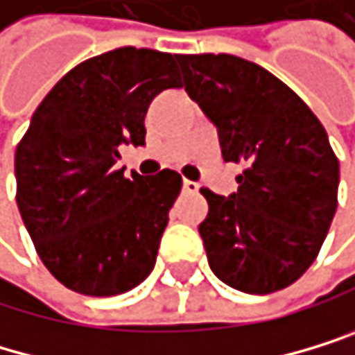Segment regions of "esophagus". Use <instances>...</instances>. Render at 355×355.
I'll list each match as a JSON object with an SVG mask.
<instances>
[{"label": "esophagus", "instance_id": "1", "mask_svg": "<svg viewBox=\"0 0 355 355\" xmlns=\"http://www.w3.org/2000/svg\"><path fill=\"white\" fill-rule=\"evenodd\" d=\"M198 187H200V185L194 183V181H187V179L183 181V192H187V194H196V192H198Z\"/></svg>", "mask_w": 355, "mask_h": 355}]
</instances>
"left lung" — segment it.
<instances>
[{"label":"left lung","mask_w":355,"mask_h":355,"mask_svg":"<svg viewBox=\"0 0 355 355\" xmlns=\"http://www.w3.org/2000/svg\"><path fill=\"white\" fill-rule=\"evenodd\" d=\"M185 91L218 126L225 161L242 163L238 192L202 187L198 233L227 286L270 295L295 284L338 207V157L310 106L264 67L231 54H179Z\"/></svg>","instance_id":"8db88e82"}]
</instances>
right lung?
I'll list each match as a JSON object with an SVG mask.
<instances>
[{"mask_svg":"<svg viewBox=\"0 0 355 355\" xmlns=\"http://www.w3.org/2000/svg\"><path fill=\"white\" fill-rule=\"evenodd\" d=\"M176 54L115 47L67 71L17 144V207L41 261L73 293L115 297L153 272L183 179L124 176L119 146H141L153 98L179 89Z\"/></svg>","mask_w":355,"mask_h":355,"instance_id":"right-lung-1","label":"right lung"}]
</instances>
